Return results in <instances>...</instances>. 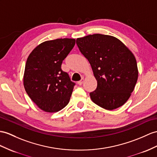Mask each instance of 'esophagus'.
<instances>
[{"mask_svg":"<svg viewBox=\"0 0 157 157\" xmlns=\"http://www.w3.org/2000/svg\"><path fill=\"white\" fill-rule=\"evenodd\" d=\"M83 82H84V78H82L81 80V81L78 82V85H82V83H83Z\"/></svg>","mask_w":157,"mask_h":157,"instance_id":"esophagus-1","label":"esophagus"}]
</instances>
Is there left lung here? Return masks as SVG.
<instances>
[{"label": "left lung", "mask_w": 157, "mask_h": 157, "mask_svg": "<svg viewBox=\"0 0 157 157\" xmlns=\"http://www.w3.org/2000/svg\"><path fill=\"white\" fill-rule=\"evenodd\" d=\"M80 51L89 60L97 87L92 101L106 110L123 106L131 97L139 71L133 53L117 38L101 34L76 39Z\"/></svg>", "instance_id": "obj_1"}]
</instances>
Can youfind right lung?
<instances>
[{"label": "right lung", "instance_id": "add662e5", "mask_svg": "<svg viewBox=\"0 0 157 157\" xmlns=\"http://www.w3.org/2000/svg\"><path fill=\"white\" fill-rule=\"evenodd\" d=\"M74 39L43 42L34 48L26 60L25 89L38 107L56 113L69 102L75 83L61 69L63 60L73 48Z\"/></svg>", "mask_w": 157, "mask_h": 157}]
</instances>
